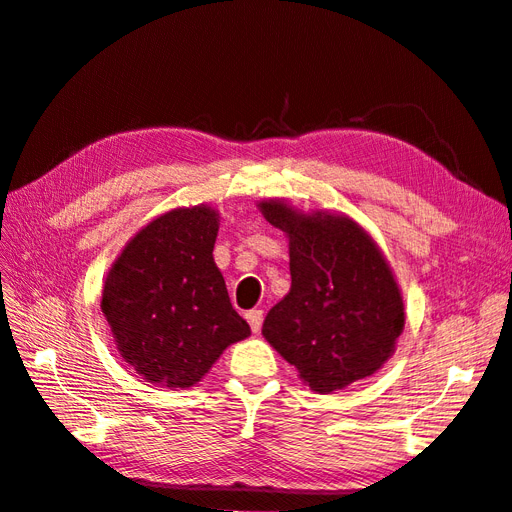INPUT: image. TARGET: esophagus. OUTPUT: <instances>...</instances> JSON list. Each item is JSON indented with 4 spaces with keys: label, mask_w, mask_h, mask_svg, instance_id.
Returning <instances> with one entry per match:
<instances>
[{
    "label": "esophagus",
    "mask_w": 512,
    "mask_h": 512,
    "mask_svg": "<svg viewBox=\"0 0 512 512\" xmlns=\"http://www.w3.org/2000/svg\"><path fill=\"white\" fill-rule=\"evenodd\" d=\"M245 318H247V322H250L252 331L258 333L262 327V318H265V312H262V309H250V312L245 314Z\"/></svg>",
    "instance_id": "obj_1"
}]
</instances>
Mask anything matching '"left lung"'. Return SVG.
I'll return each mask as SVG.
<instances>
[{
  "instance_id": "left-lung-1",
  "label": "left lung",
  "mask_w": 512,
  "mask_h": 512,
  "mask_svg": "<svg viewBox=\"0 0 512 512\" xmlns=\"http://www.w3.org/2000/svg\"><path fill=\"white\" fill-rule=\"evenodd\" d=\"M258 207L288 235L292 277L262 335L316 393L376 374L406 324L401 290L376 241L348 215L301 213L284 200Z\"/></svg>"
}]
</instances>
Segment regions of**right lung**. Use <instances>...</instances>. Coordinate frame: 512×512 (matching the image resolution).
I'll return each mask as SVG.
<instances>
[{"instance_id":"obj_1","label":"right lung","mask_w":512,"mask_h":512,"mask_svg":"<svg viewBox=\"0 0 512 512\" xmlns=\"http://www.w3.org/2000/svg\"><path fill=\"white\" fill-rule=\"evenodd\" d=\"M218 228L209 205L168 211L136 232L106 275L102 314L123 361L151 384L190 389L250 335L215 267Z\"/></svg>"}]
</instances>
